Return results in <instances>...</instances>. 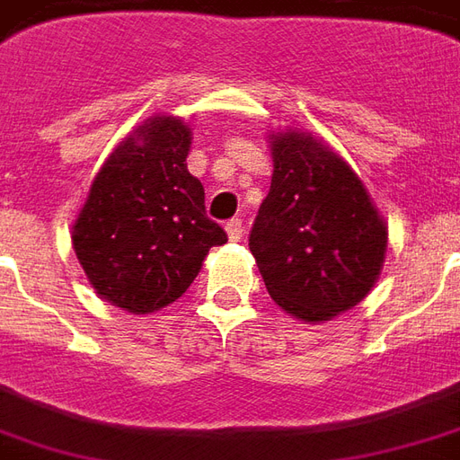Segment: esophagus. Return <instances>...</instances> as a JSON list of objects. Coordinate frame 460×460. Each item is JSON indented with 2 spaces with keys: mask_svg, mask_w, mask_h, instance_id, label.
<instances>
[{
  "mask_svg": "<svg viewBox=\"0 0 460 460\" xmlns=\"http://www.w3.org/2000/svg\"><path fill=\"white\" fill-rule=\"evenodd\" d=\"M226 234H229L231 241H241V236H243V224H241V219H231L226 224Z\"/></svg>",
  "mask_w": 460,
  "mask_h": 460,
  "instance_id": "34e87169",
  "label": "esophagus"
}]
</instances>
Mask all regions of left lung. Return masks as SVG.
<instances>
[{
	"mask_svg": "<svg viewBox=\"0 0 460 460\" xmlns=\"http://www.w3.org/2000/svg\"><path fill=\"white\" fill-rule=\"evenodd\" d=\"M274 176L249 249L286 314L323 323L368 296L388 229L364 181L308 131L271 134Z\"/></svg>",
	"mask_w": 460,
	"mask_h": 460,
	"instance_id": "1",
	"label": "left lung"
}]
</instances>
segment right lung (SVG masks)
Segmentation results:
<instances>
[{
    "label": "right lung",
    "mask_w": 460,
    "mask_h": 460,
    "mask_svg": "<svg viewBox=\"0 0 460 460\" xmlns=\"http://www.w3.org/2000/svg\"><path fill=\"white\" fill-rule=\"evenodd\" d=\"M191 129L152 117L109 154L74 221L72 243L89 284L111 306L152 314L197 279L226 231L207 217L204 186L189 174Z\"/></svg>",
    "instance_id": "obj_1"
}]
</instances>
